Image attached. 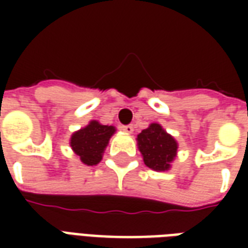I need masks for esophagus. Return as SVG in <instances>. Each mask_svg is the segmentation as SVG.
Listing matches in <instances>:
<instances>
[{
    "label": "esophagus",
    "mask_w": 248,
    "mask_h": 248,
    "mask_svg": "<svg viewBox=\"0 0 248 248\" xmlns=\"http://www.w3.org/2000/svg\"><path fill=\"white\" fill-rule=\"evenodd\" d=\"M122 130H124V133H127V134H131L134 127H133V124H124V126H122Z\"/></svg>",
    "instance_id": "obj_1"
}]
</instances>
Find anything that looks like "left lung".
<instances>
[{
  "label": "left lung",
  "mask_w": 248,
  "mask_h": 248,
  "mask_svg": "<svg viewBox=\"0 0 248 248\" xmlns=\"http://www.w3.org/2000/svg\"><path fill=\"white\" fill-rule=\"evenodd\" d=\"M138 146L147 167L155 171H165L177 155L178 145L161 124H151L138 134Z\"/></svg>",
  "instance_id": "8db88e82"
}]
</instances>
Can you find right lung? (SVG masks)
Instances as JSON below:
<instances>
[{
    "label": "right lung",
    "mask_w": 248,
    "mask_h": 248,
    "mask_svg": "<svg viewBox=\"0 0 248 248\" xmlns=\"http://www.w3.org/2000/svg\"><path fill=\"white\" fill-rule=\"evenodd\" d=\"M114 131L113 126H105L97 121H92L86 127L71 135V149L85 165L94 166L102 159L103 150Z\"/></svg>",
    "instance_id": "add662e5"
}]
</instances>
